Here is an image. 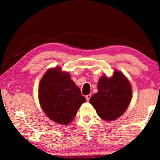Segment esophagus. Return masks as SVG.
I'll return each mask as SVG.
<instances>
[{
    "label": "esophagus",
    "mask_w": 160,
    "mask_h": 160,
    "mask_svg": "<svg viewBox=\"0 0 160 160\" xmlns=\"http://www.w3.org/2000/svg\"><path fill=\"white\" fill-rule=\"evenodd\" d=\"M90 97H91V94H88V95H87L85 97L87 101H89V100H90Z\"/></svg>",
    "instance_id": "1"
}]
</instances>
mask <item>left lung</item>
I'll return each instance as SVG.
<instances>
[{"label":"left lung","instance_id":"8db88e82","mask_svg":"<svg viewBox=\"0 0 160 160\" xmlns=\"http://www.w3.org/2000/svg\"><path fill=\"white\" fill-rule=\"evenodd\" d=\"M97 88L98 92L90 97V102L100 118L107 121L116 120L125 112L131 102L130 82L121 72L114 71L111 78H100Z\"/></svg>","mask_w":160,"mask_h":160}]
</instances>
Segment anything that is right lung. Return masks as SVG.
Here are the masks:
<instances>
[{
    "label": "right lung",
    "mask_w": 160,
    "mask_h": 160,
    "mask_svg": "<svg viewBox=\"0 0 160 160\" xmlns=\"http://www.w3.org/2000/svg\"><path fill=\"white\" fill-rule=\"evenodd\" d=\"M39 99L48 117L63 125L73 120L86 101L70 75L59 68L49 69L43 76L39 83Z\"/></svg>",
    "instance_id": "add662e5"
}]
</instances>
